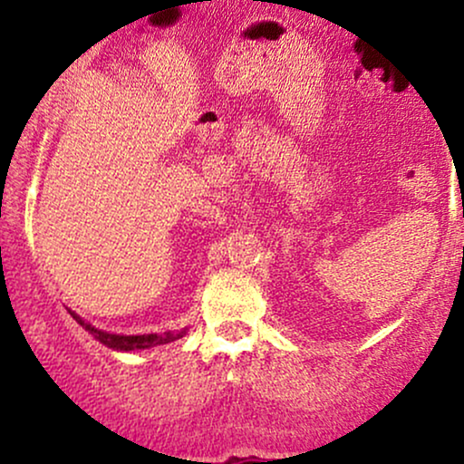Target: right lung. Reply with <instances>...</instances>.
I'll use <instances>...</instances> for the list:
<instances>
[{
    "instance_id": "add662e5",
    "label": "right lung",
    "mask_w": 464,
    "mask_h": 464,
    "mask_svg": "<svg viewBox=\"0 0 464 464\" xmlns=\"http://www.w3.org/2000/svg\"><path fill=\"white\" fill-rule=\"evenodd\" d=\"M73 318H76L78 324H82L84 329H87L89 334L95 335V340H100V343L106 344L109 349H115V351H141V349H152V347H159V344H168V343H174V340L183 338L185 335V329H180V332H165V334H143V335H120V334H109V332H102V329H95L93 324L84 323L82 318L78 316V314L69 312Z\"/></svg>"
}]
</instances>
